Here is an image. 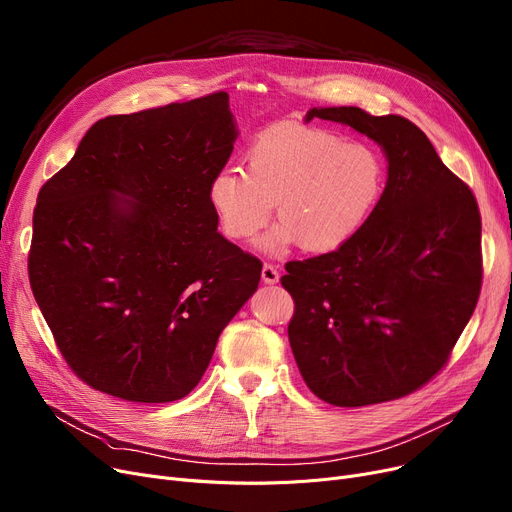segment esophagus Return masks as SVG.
I'll return each mask as SVG.
<instances>
[{
  "label": "esophagus",
  "instance_id": "esophagus-1",
  "mask_svg": "<svg viewBox=\"0 0 512 512\" xmlns=\"http://www.w3.org/2000/svg\"><path fill=\"white\" fill-rule=\"evenodd\" d=\"M261 280H263L265 284H276V282L280 280L278 267H276V265H272V263H265V265H263V270H261Z\"/></svg>",
  "mask_w": 512,
  "mask_h": 512
}]
</instances>
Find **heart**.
Here are the masks:
<instances>
[{"instance_id": "b5f03b06", "label": "heart", "mask_w": 512, "mask_h": 512, "mask_svg": "<svg viewBox=\"0 0 512 512\" xmlns=\"http://www.w3.org/2000/svg\"><path fill=\"white\" fill-rule=\"evenodd\" d=\"M384 159L365 143H344L315 126L265 132L247 153V172L215 174L209 199L230 238H253L276 213L267 251L299 242L307 253H328L351 240L384 191Z\"/></svg>"}]
</instances>
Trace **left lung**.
Returning <instances> with one entry per match:
<instances>
[{
	"label": "left lung",
	"mask_w": 512,
	"mask_h": 512,
	"mask_svg": "<svg viewBox=\"0 0 512 512\" xmlns=\"http://www.w3.org/2000/svg\"><path fill=\"white\" fill-rule=\"evenodd\" d=\"M378 143L386 188L332 253L286 263L288 340L309 390L336 407L407 396L446 365L481 290V218L425 132L402 116L313 107Z\"/></svg>",
	"instance_id": "obj_1"
}]
</instances>
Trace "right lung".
Here are the masks:
<instances>
[{"label": "right lung", "instance_id": "add662e5", "mask_svg": "<svg viewBox=\"0 0 512 512\" xmlns=\"http://www.w3.org/2000/svg\"><path fill=\"white\" fill-rule=\"evenodd\" d=\"M236 137L228 93L107 116L41 186L31 288L91 388L184 398L257 290L261 261L218 232L209 199Z\"/></svg>", "mask_w": 512, "mask_h": 512}]
</instances>
